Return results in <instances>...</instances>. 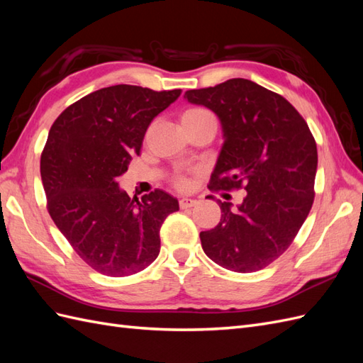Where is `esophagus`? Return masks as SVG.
Listing matches in <instances>:
<instances>
[{
    "label": "esophagus",
    "mask_w": 363,
    "mask_h": 363,
    "mask_svg": "<svg viewBox=\"0 0 363 363\" xmlns=\"http://www.w3.org/2000/svg\"><path fill=\"white\" fill-rule=\"evenodd\" d=\"M179 204H180L182 208H189V207H192V206L196 204V200H194V199H182V200L179 201Z\"/></svg>",
    "instance_id": "1"
}]
</instances>
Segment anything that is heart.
Wrapping results in <instances>:
<instances>
[{"label": "heart", "instance_id": "heart-1", "mask_svg": "<svg viewBox=\"0 0 363 363\" xmlns=\"http://www.w3.org/2000/svg\"><path fill=\"white\" fill-rule=\"evenodd\" d=\"M188 119H215L213 115L207 111V108H203V107H192V108H188L183 115H182V121H188ZM174 183L177 188L180 189H184L186 186H188V177L183 174H179L175 175L174 179Z\"/></svg>", "mask_w": 363, "mask_h": 363}]
</instances>
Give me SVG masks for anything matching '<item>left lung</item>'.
Segmentation results:
<instances>
[{
	"label": "left lung",
	"mask_w": 363,
	"mask_h": 363,
	"mask_svg": "<svg viewBox=\"0 0 363 363\" xmlns=\"http://www.w3.org/2000/svg\"><path fill=\"white\" fill-rule=\"evenodd\" d=\"M219 118L224 144L208 189H245L236 208L200 233L207 257L235 272L263 269L289 248L315 196L318 151L309 125L281 95L245 79L186 91Z\"/></svg>",
	"instance_id": "8db88e82"
}]
</instances>
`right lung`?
<instances>
[{"mask_svg": "<svg viewBox=\"0 0 363 363\" xmlns=\"http://www.w3.org/2000/svg\"><path fill=\"white\" fill-rule=\"evenodd\" d=\"M182 89L116 84L80 98L50 128L40 177L54 224L87 265L108 277L145 269L179 201L162 189L131 200L116 179L139 156L151 121Z\"/></svg>", "mask_w": 363, "mask_h": 363, "instance_id": "right-lung-1", "label": "right lung"}]
</instances>
